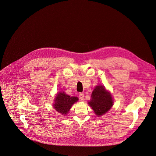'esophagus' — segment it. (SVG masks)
Listing matches in <instances>:
<instances>
[{
  "instance_id": "esophagus-1",
  "label": "esophagus",
  "mask_w": 156,
  "mask_h": 156,
  "mask_svg": "<svg viewBox=\"0 0 156 156\" xmlns=\"http://www.w3.org/2000/svg\"><path fill=\"white\" fill-rule=\"evenodd\" d=\"M79 97H80V99L81 100H84V95L83 93H80L79 94Z\"/></svg>"
}]
</instances>
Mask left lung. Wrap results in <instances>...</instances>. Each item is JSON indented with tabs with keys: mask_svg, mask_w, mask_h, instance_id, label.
Returning a JSON list of instances; mask_svg holds the SVG:
<instances>
[{
	"mask_svg": "<svg viewBox=\"0 0 156 156\" xmlns=\"http://www.w3.org/2000/svg\"><path fill=\"white\" fill-rule=\"evenodd\" d=\"M98 116L107 112L113 105L111 95L102 86H97L93 90L91 99L88 103Z\"/></svg>",
	"mask_w": 156,
	"mask_h": 156,
	"instance_id": "left-lung-1",
	"label": "left lung"
}]
</instances>
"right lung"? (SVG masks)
Wrapping results in <instances>:
<instances>
[{
  "label": "right lung",
  "instance_id": "obj_1",
  "mask_svg": "<svg viewBox=\"0 0 156 156\" xmlns=\"http://www.w3.org/2000/svg\"><path fill=\"white\" fill-rule=\"evenodd\" d=\"M78 100V98L76 97H70L64 92H60L55 98L53 106L56 111L65 115L67 114L73 104Z\"/></svg>",
  "mask_w": 156,
  "mask_h": 156
}]
</instances>
